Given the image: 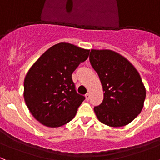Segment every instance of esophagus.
<instances>
[{
    "label": "esophagus",
    "mask_w": 160,
    "mask_h": 160,
    "mask_svg": "<svg viewBox=\"0 0 160 160\" xmlns=\"http://www.w3.org/2000/svg\"><path fill=\"white\" fill-rule=\"evenodd\" d=\"M85 98H86V100H89V98H90V93L89 92H87L86 94H85Z\"/></svg>",
    "instance_id": "1"
}]
</instances>
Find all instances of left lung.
I'll return each mask as SVG.
<instances>
[{
  "instance_id": "left-lung-1",
  "label": "left lung",
  "mask_w": 160,
  "mask_h": 160,
  "mask_svg": "<svg viewBox=\"0 0 160 160\" xmlns=\"http://www.w3.org/2000/svg\"><path fill=\"white\" fill-rule=\"evenodd\" d=\"M89 61L104 92L102 102L94 107L99 121L110 127L131 123L141 113L146 98V88L136 68L110 49H91Z\"/></svg>"
}]
</instances>
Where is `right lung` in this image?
<instances>
[{
  "instance_id": "obj_1",
  "label": "right lung",
  "mask_w": 160,
  "mask_h": 160,
  "mask_svg": "<svg viewBox=\"0 0 160 160\" xmlns=\"http://www.w3.org/2000/svg\"><path fill=\"white\" fill-rule=\"evenodd\" d=\"M88 53V49L58 43L29 69L24 80V100L32 115L43 125L61 127L75 117L85 98L77 93L72 75Z\"/></svg>"
}]
</instances>
